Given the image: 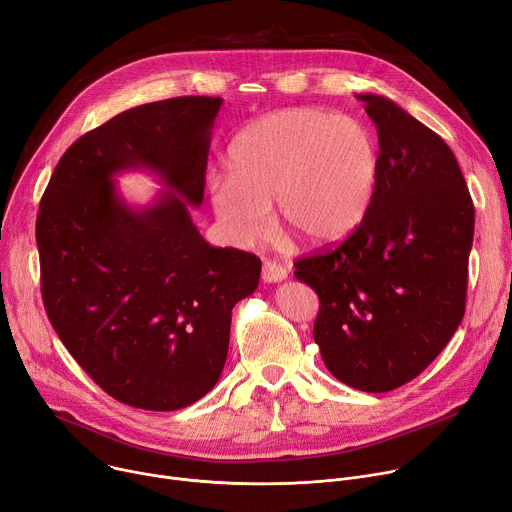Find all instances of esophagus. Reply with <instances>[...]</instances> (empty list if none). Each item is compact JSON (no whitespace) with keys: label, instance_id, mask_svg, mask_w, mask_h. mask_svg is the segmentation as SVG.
<instances>
[{"label":"esophagus","instance_id":"34e87169","mask_svg":"<svg viewBox=\"0 0 512 512\" xmlns=\"http://www.w3.org/2000/svg\"><path fill=\"white\" fill-rule=\"evenodd\" d=\"M261 277H263V282H267V284H277V282H284L286 277H288V269L282 265V263H277V261H263V269H261Z\"/></svg>","mask_w":512,"mask_h":512}]
</instances>
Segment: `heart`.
<instances>
[{"label":"heart","mask_w":512,"mask_h":512,"mask_svg":"<svg viewBox=\"0 0 512 512\" xmlns=\"http://www.w3.org/2000/svg\"><path fill=\"white\" fill-rule=\"evenodd\" d=\"M378 181V143L359 120L282 110L237 134L228 149V177L212 179L210 202L239 245L265 237L273 204L282 228L322 247L359 228Z\"/></svg>","instance_id":"b5f03b06"}]
</instances>
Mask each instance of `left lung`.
I'll return each instance as SVG.
<instances>
[{
    "label": "left lung",
    "instance_id": "obj_1",
    "mask_svg": "<svg viewBox=\"0 0 512 512\" xmlns=\"http://www.w3.org/2000/svg\"><path fill=\"white\" fill-rule=\"evenodd\" d=\"M380 141V181L359 228L300 257L320 300L314 341L331 374L363 392L414 380L466 312L474 204L443 138L392 100L359 94Z\"/></svg>",
    "mask_w": 512,
    "mask_h": 512
}]
</instances>
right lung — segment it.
<instances>
[{
    "label": "right lung",
    "mask_w": 512,
    "mask_h": 512,
    "mask_svg": "<svg viewBox=\"0 0 512 512\" xmlns=\"http://www.w3.org/2000/svg\"><path fill=\"white\" fill-rule=\"evenodd\" d=\"M220 106L183 96L114 116L65 151L40 200L46 314L85 374L134 408L177 410L208 394L226 361L232 306L259 284L261 259L208 245L188 210L204 200ZM138 166L172 192L134 211L113 175Z\"/></svg>",
    "instance_id": "right-lung-1"
}]
</instances>
